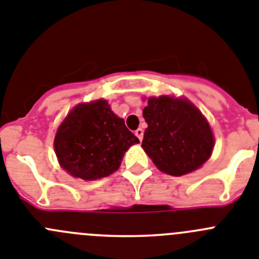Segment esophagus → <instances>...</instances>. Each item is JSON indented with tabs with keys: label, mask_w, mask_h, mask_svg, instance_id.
Returning a JSON list of instances; mask_svg holds the SVG:
<instances>
[{
	"label": "esophagus",
	"mask_w": 259,
	"mask_h": 259,
	"mask_svg": "<svg viewBox=\"0 0 259 259\" xmlns=\"http://www.w3.org/2000/svg\"><path fill=\"white\" fill-rule=\"evenodd\" d=\"M143 129H141V127H139V129H137L135 130V135H137V137H138V139L139 141L142 142V139H143Z\"/></svg>",
	"instance_id": "1"
}]
</instances>
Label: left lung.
<instances>
[{"label": "left lung", "mask_w": 259, "mask_h": 259, "mask_svg": "<svg viewBox=\"0 0 259 259\" xmlns=\"http://www.w3.org/2000/svg\"><path fill=\"white\" fill-rule=\"evenodd\" d=\"M143 117L144 152L169 176L181 177L199 169L211 155L213 132L206 118L187 99L161 95L148 98Z\"/></svg>", "instance_id": "obj_1"}]
</instances>
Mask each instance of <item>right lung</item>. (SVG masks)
I'll list each match as a JSON object with an SVG mask.
<instances>
[{"label":"right lung","instance_id":"add662e5","mask_svg":"<svg viewBox=\"0 0 259 259\" xmlns=\"http://www.w3.org/2000/svg\"><path fill=\"white\" fill-rule=\"evenodd\" d=\"M139 139L104 99L74 107L58 127L54 148L60 166L74 178L95 181L120 167Z\"/></svg>","mask_w":259,"mask_h":259}]
</instances>
